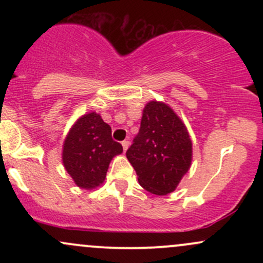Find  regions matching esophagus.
Returning a JSON list of instances; mask_svg holds the SVG:
<instances>
[{"mask_svg":"<svg viewBox=\"0 0 263 263\" xmlns=\"http://www.w3.org/2000/svg\"><path fill=\"white\" fill-rule=\"evenodd\" d=\"M122 147H123V151H127V148L129 147V141H127V140H125V141H122Z\"/></svg>","mask_w":263,"mask_h":263,"instance_id":"obj_1","label":"esophagus"}]
</instances>
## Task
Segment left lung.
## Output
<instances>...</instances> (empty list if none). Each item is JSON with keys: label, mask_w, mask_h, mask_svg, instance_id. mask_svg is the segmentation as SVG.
I'll use <instances>...</instances> for the list:
<instances>
[{"label": "left lung", "mask_w": 263, "mask_h": 263, "mask_svg": "<svg viewBox=\"0 0 263 263\" xmlns=\"http://www.w3.org/2000/svg\"><path fill=\"white\" fill-rule=\"evenodd\" d=\"M192 140L182 120L164 102L149 101L126 157L142 188L156 195L174 192L192 164Z\"/></svg>", "instance_id": "obj_1"}]
</instances>
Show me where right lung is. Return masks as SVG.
Returning <instances> with one entry per match:
<instances>
[{"label": "right lung", "mask_w": 263, "mask_h": 263, "mask_svg": "<svg viewBox=\"0 0 263 263\" xmlns=\"http://www.w3.org/2000/svg\"><path fill=\"white\" fill-rule=\"evenodd\" d=\"M122 153V146L111 137V127L101 116H81L63 144V164L78 186L92 189L106 178L111 159Z\"/></svg>", "instance_id": "1"}]
</instances>
